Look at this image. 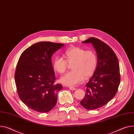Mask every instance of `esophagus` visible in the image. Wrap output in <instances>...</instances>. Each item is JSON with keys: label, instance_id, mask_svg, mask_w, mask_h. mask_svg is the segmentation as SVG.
Returning <instances> with one entry per match:
<instances>
[{"label": "esophagus", "instance_id": "obj_1", "mask_svg": "<svg viewBox=\"0 0 134 134\" xmlns=\"http://www.w3.org/2000/svg\"><path fill=\"white\" fill-rule=\"evenodd\" d=\"M69 89L71 90H76V88L75 87H69Z\"/></svg>", "mask_w": 134, "mask_h": 134}]
</instances>
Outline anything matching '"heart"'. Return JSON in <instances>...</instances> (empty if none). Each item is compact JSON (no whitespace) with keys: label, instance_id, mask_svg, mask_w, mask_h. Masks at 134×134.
Segmentation results:
<instances>
[{"label":"heart","instance_id":"obj_1","mask_svg":"<svg viewBox=\"0 0 134 134\" xmlns=\"http://www.w3.org/2000/svg\"><path fill=\"white\" fill-rule=\"evenodd\" d=\"M65 60L57 56L53 60V67L58 73L63 74L67 69L68 64L71 65L72 70L60 79V81L66 86L73 87L88 78L94 72L97 66V57L92 51H86L80 47H74L66 51Z\"/></svg>","mask_w":134,"mask_h":134}]
</instances>
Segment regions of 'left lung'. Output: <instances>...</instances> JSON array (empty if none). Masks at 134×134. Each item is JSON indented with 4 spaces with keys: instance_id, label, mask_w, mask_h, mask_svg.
Wrapping results in <instances>:
<instances>
[{
    "instance_id": "8db88e82",
    "label": "left lung",
    "mask_w": 134,
    "mask_h": 134,
    "mask_svg": "<svg viewBox=\"0 0 134 134\" xmlns=\"http://www.w3.org/2000/svg\"><path fill=\"white\" fill-rule=\"evenodd\" d=\"M82 43L92 44L97 55V68L80 102L86 109L93 110L106 105L116 94L120 82L119 64L113 50L100 40L91 37Z\"/></svg>"
}]
</instances>
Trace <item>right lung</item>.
I'll list each match as a JSON object with an SVG mask.
<instances>
[{
    "instance_id": "right-lung-1",
    "label": "right lung",
    "mask_w": 134,
    "mask_h": 134,
    "mask_svg": "<svg viewBox=\"0 0 134 134\" xmlns=\"http://www.w3.org/2000/svg\"><path fill=\"white\" fill-rule=\"evenodd\" d=\"M64 45L50 42L35 43L19 59L15 72L18 93L22 102L35 111L48 112L57 103L58 92L63 86L54 83L51 57Z\"/></svg>"
}]
</instances>
